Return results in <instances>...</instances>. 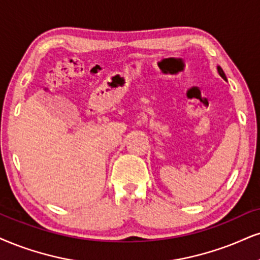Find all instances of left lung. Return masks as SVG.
<instances>
[{
  "label": "left lung",
  "instance_id": "1",
  "mask_svg": "<svg viewBox=\"0 0 260 260\" xmlns=\"http://www.w3.org/2000/svg\"><path fill=\"white\" fill-rule=\"evenodd\" d=\"M217 70H218V73H219V76L222 77L223 79H225V81H226L225 73H224V71H223V70H222V67H220V66H217Z\"/></svg>",
  "mask_w": 260,
  "mask_h": 260
}]
</instances>
